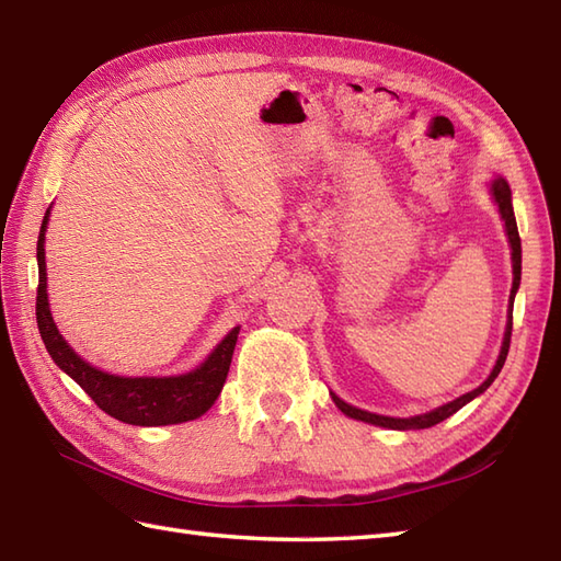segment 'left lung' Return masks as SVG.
<instances>
[{"label":"left lung","instance_id":"obj_1","mask_svg":"<svg viewBox=\"0 0 561 561\" xmlns=\"http://www.w3.org/2000/svg\"><path fill=\"white\" fill-rule=\"evenodd\" d=\"M492 195L494 201H497L500 205V213H502V219H504V227H506V237H510V243H512V263H514V284H512V304H510V322H506V332H504V344H502V351H500V358L497 363H494V368L490 373L488 380L480 385L478 389H473V392H468L459 399H454L449 403H445V407H439L435 411H427L423 415H411V419H389V415H377V413H370V411H360L356 407H348L346 401H342L340 397H334V403L340 407L346 415H351V419L356 421H366V423H373V425H380V427H392V430H423V427H433L437 423H442L445 419H449V415L457 413L461 407H466L468 401L476 399L478 394H483L485 389L494 382V377L500 375L504 360H506V354H510V344H512V310H514V296H516V289L520 284V237H518V229H516V217H514V207H512V188L510 184H506L504 179H494L492 181Z\"/></svg>","mask_w":561,"mask_h":561}]
</instances>
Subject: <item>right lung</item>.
Wrapping results in <instances>:
<instances>
[{
  "label": "right lung",
  "mask_w": 561,
  "mask_h": 561,
  "mask_svg": "<svg viewBox=\"0 0 561 561\" xmlns=\"http://www.w3.org/2000/svg\"><path fill=\"white\" fill-rule=\"evenodd\" d=\"M43 219L41 237H37V296L35 316L37 330L49 351L51 360L67 373L71 380L83 387V392L112 419L128 425H174L193 421L213 407L225 387L231 366L233 346L239 340V328H233L217 344L203 366L176 377H119L102 373L90 366L76 351L61 340L47 304V272H45V229Z\"/></svg>",
  "instance_id": "right-lung-1"
}]
</instances>
